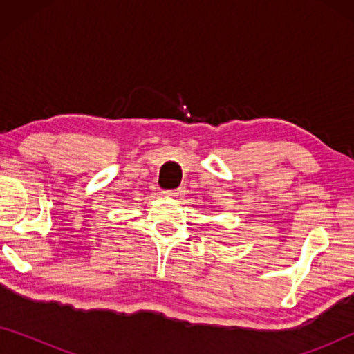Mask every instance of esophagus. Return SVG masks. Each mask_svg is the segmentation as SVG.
<instances>
[{
  "label": "esophagus",
  "mask_w": 354,
  "mask_h": 354,
  "mask_svg": "<svg viewBox=\"0 0 354 354\" xmlns=\"http://www.w3.org/2000/svg\"><path fill=\"white\" fill-rule=\"evenodd\" d=\"M166 195L172 196V198H182L183 195H185V190H183V188H177V190H167Z\"/></svg>",
  "instance_id": "esophagus-1"
}]
</instances>
